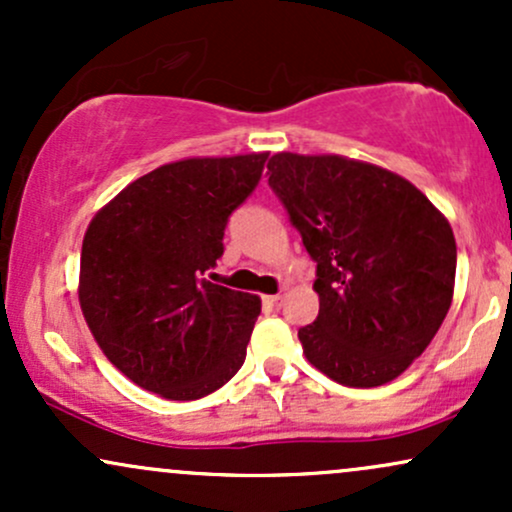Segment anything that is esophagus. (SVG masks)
<instances>
[{
  "mask_svg": "<svg viewBox=\"0 0 512 512\" xmlns=\"http://www.w3.org/2000/svg\"><path fill=\"white\" fill-rule=\"evenodd\" d=\"M281 301H284L281 293H276V296H264V305H267V308H279Z\"/></svg>",
  "mask_w": 512,
  "mask_h": 512,
  "instance_id": "esophagus-1",
  "label": "esophagus"
}]
</instances>
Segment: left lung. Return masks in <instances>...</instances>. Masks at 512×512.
Listing matches in <instances>:
<instances>
[{
	"instance_id": "left-lung-1",
	"label": "left lung",
	"mask_w": 512,
	"mask_h": 512,
	"mask_svg": "<svg viewBox=\"0 0 512 512\" xmlns=\"http://www.w3.org/2000/svg\"><path fill=\"white\" fill-rule=\"evenodd\" d=\"M267 175L317 262L320 313L298 330L305 358L346 387L395 380L450 310L448 219L407 178L356 158L281 151Z\"/></svg>"
}]
</instances>
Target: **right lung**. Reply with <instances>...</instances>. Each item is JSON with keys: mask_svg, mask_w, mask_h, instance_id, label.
<instances>
[{"mask_svg": "<svg viewBox=\"0 0 512 512\" xmlns=\"http://www.w3.org/2000/svg\"><path fill=\"white\" fill-rule=\"evenodd\" d=\"M267 151L197 156L129 182L81 245L79 305L108 361L173 402L207 397L243 366L260 296L204 279L228 216L260 182Z\"/></svg>", "mask_w": 512, "mask_h": 512, "instance_id": "right-lung-1", "label": "right lung"}]
</instances>
